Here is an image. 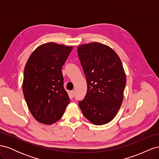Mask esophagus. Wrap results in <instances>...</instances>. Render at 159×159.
Instances as JSON below:
<instances>
[{
  "label": "esophagus",
  "instance_id": "esophagus-1",
  "mask_svg": "<svg viewBox=\"0 0 159 159\" xmlns=\"http://www.w3.org/2000/svg\"><path fill=\"white\" fill-rule=\"evenodd\" d=\"M74 96H75V91H71V92H70V97L72 98H74Z\"/></svg>",
  "mask_w": 159,
  "mask_h": 159
}]
</instances>
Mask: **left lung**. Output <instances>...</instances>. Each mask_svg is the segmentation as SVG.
I'll list each match as a JSON object with an SVG mask.
<instances>
[{
    "mask_svg": "<svg viewBox=\"0 0 159 159\" xmlns=\"http://www.w3.org/2000/svg\"><path fill=\"white\" fill-rule=\"evenodd\" d=\"M78 54L88 85L79 106L93 124H106L123 102L126 76L121 61L110 47L95 42L79 46Z\"/></svg>",
    "mask_w": 159,
    "mask_h": 159,
    "instance_id": "1",
    "label": "left lung"
}]
</instances>
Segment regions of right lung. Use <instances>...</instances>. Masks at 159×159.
Returning a JSON list of instances; mask_svg holds the SVG:
<instances>
[{
    "instance_id": "1",
    "label": "right lung",
    "mask_w": 159,
    "mask_h": 159,
    "mask_svg": "<svg viewBox=\"0 0 159 159\" xmlns=\"http://www.w3.org/2000/svg\"><path fill=\"white\" fill-rule=\"evenodd\" d=\"M72 49L48 42L38 46L27 61L23 93L33 117L42 123L58 121L70 102L64 88L61 68Z\"/></svg>"
}]
</instances>
